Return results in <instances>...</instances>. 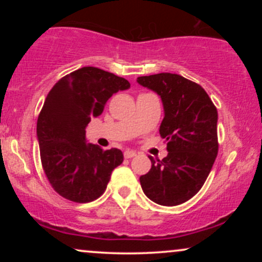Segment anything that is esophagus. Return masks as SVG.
Segmentation results:
<instances>
[{"label": "esophagus", "instance_id": "1", "mask_svg": "<svg viewBox=\"0 0 262 262\" xmlns=\"http://www.w3.org/2000/svg\"><path fill=\"white\" fill-rule=\"evenodd\" d=\"M137 155V152L133 151V150H125L124 151V158L125 159H132Z\"/></svg>", "mask_w": 262, "mask_h": 262}]
</instances>
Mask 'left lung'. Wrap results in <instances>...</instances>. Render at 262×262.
Masks as SVG:
<instances>
[{"label": "left lung", "instance_id": "obj_1", "mask_svg": "<svg viewBox=\"0 0 262 262\" xmlns=\"http://www.w3.org/2000/svg\"><path fill=\"white\" fill-rule=\"evenodd\" d=\"M138 83L161 97L165 117L160 135L166 158L149 156L151 169L140 176L145 196L161 206H177L202 188L218 154V112L203 87L181 75L138 77Z\"/></svg>", "mask_w": 262, "mask_h": 262}]
</instances>
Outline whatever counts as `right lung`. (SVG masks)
<instances>
[{
	"mask_svg": "<svg viewBox=\"0 0 262 262\" xmlns=\"http://www.w3.org/2000/svg\"><path fill=\"white\" fill-rule=\"evenodd\" d=\"M123 77L85 66L60 79L39 113L37 137L45 176L61 197L77 203L97 200L123 162L119 149L86 143V127L103 112L113 93L128 90Z\"/></svg>",
	"mask_w": 262,
	"mask_h": 262,
	"instance_id": "right-lung-1",
	"label": "right lung"
}]
</instances>
